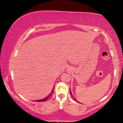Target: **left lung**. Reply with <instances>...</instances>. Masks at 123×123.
Listing matches in <instances>:
<instances>
[{
    "instance_id": "8db88e82",
    "label": "left lung",
    "mask_w": 123,
    "mask_h": 123,
    "mask_svg": "<svg viewBox=\"0 0 123 123\" xmlns=\"http://www.w3.org/2000/svg\"><path fill=\"white\" fill-rule=\"evenodd\" d=\"M71 95H72V93H71ZM72 97H73V96H72ZM74 100H76V99H75V98H74Z\"/></svg>"
}]
</instances>
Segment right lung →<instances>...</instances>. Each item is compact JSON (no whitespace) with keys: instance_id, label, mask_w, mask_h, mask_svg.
<instances>
[{"instance_id":"1","label":"right lung","mask_w":123,"mask_h":123,"mask_svg":"<svg viewBox=\"0 0 123 123\" xmlns=\"http://www.w3.org/2000/svg\"><path fill=\"white\" fill-rule=\"evenodd\" d=\"M53 89H54V88H53ZM53 91H52V92H51V93L50 94V95H49V96H48V97H46V98H44V99H41V100H36L37 101H45L47 99H48L49 97H50L51 95H52V93H53Z\"/></svg>"}]
</instances>
